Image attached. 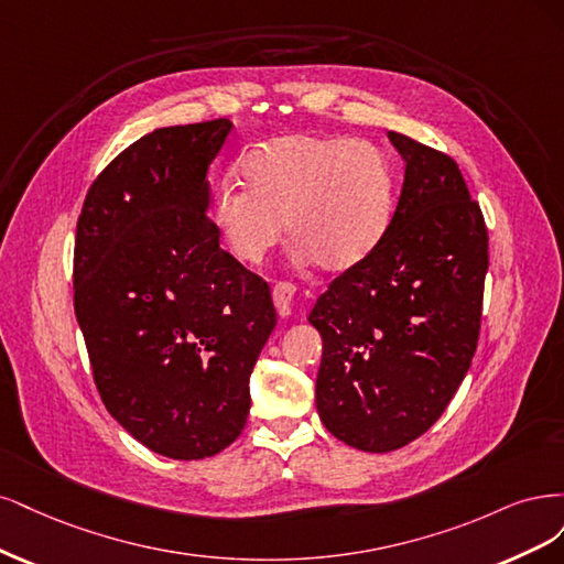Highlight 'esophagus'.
Returning a JSON list of instances; mask_svg holds the SVG:
<instances>
[{"label": "esophagus", "instance_id": "34e87169", "mask_svg": "<svg viewBox=\"0 0 564 564\" xmlns=\"http://www.w3.org/2000/svg\"><path fill=\"white\" fill-rule=\"evenodd\" d=\"M271 297H274L276 312L281 318H288L293 314V297H295V285L293 283H276L271 290Z\"/></svg>", "mask_w": 564, "mask_h": 564}]
</instances>
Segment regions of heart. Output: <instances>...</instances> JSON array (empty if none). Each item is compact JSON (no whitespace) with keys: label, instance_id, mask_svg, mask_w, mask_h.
<instances>
[{"label":"heart","instance_id":"heart-1","mask_svg":"<svg viewBox=\"0 0 564 564\" xmlns=\"http://www.w3.org/2000/svg\"><path fill=\"white\" fill-rule=\"evenodd\" d=\"M241 183L217 187L210 223L243 264L264 260L285 219L297 258L339 274L366 260L391 223V163L366 140L316 133L267 140L243 156Z\"/></svg>","mask_w":564,"mask_h":564}]
</instances>
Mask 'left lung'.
<instances>
[{"instance_id":"1","label":"left lung","mask_w":564,"mask_h":564,"mask_svg":"<svg viewBox=\"0 0 564 564\" xmlns=\"http://www.w3.org/2000/svg\"><path fill=\"white\" fill-rule=\"evenodd\" d=\"M389 140L405 177L387 234L308 314L323 337L318 416L362 452L398 449L438 422L478 347L487 274V227L457 161Z\"/></svg>"}]
</instances>
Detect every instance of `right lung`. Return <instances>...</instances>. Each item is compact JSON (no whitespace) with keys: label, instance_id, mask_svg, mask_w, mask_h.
Segmentation results:
<instances>
[{"label":"right lung","instance_id":"right-lung-1","mask_svg":"<svg viewBox=\"0 0 564 564\" xmlns=\"http://www.w3.org/2000/svg\"><path fill=\"white\" fill-rule=\"evenodd\" d=\"M234 123L156 129L90 185L75 314L102 403L138 443L204 459L239 438L250 372L276 328L269 285L220 248L208 166Z\"/></svg>","mask_w":564,"mask_h":564}]
</instances>
